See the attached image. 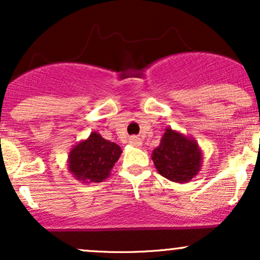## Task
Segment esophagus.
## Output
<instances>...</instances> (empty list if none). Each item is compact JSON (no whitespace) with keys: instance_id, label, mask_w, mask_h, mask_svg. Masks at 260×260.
<instances>
[{"instance_id":"1","label":"esophagus","mask_w":260,"mask_h":260,"mask_svg":"<svg viewBox=\"0 0 260 260\" xmlns=\"http://www.w3.org/2000/svg\"><path fill=\"white\" fill-rule=\"evenodd\" d=\"M129 144L133 145V147L138 148V147H140V145L143 144V142H142V139L138 138V137H131V138H129Z\"/></svg>"}]
</instances>
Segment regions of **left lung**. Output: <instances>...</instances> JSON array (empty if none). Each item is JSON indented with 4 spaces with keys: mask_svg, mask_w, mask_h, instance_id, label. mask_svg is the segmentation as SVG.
<instances>
[{
    "mask_svg": "<svg viewBox=\"0 0 260 260\" xmlns=\"http://www.w3.org/2000/svg\"><path fill=\"white\" fill-rule=\"evenodd\" d=\"M151 159L161 176L177 183H187L201 171L203 151L194 138L168 127Z\"/></svg>",
    "mask_w": 260,
    "mask_h": 260,
    "instance_id": "1",
    "label": "left lung"
}]
</instances>
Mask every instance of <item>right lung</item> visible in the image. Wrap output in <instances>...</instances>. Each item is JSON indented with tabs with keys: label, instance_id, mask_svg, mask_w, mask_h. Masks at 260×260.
Returning a JSON list of instances; mask_svg holds the SVG:
<instances>
[{
	"label": "right lung",
	"instance_id": "obj_1",
	"mask_svg": "<svg viewBox=\"0 0 260 260\" xmlns=\"http://www.w3.org/2000/svg\"><path fill=\"white\" fill-rule=\"evenodd\" d=\"M122 154L116 143L104 139L101 134L91 132L80 140L68 154V171L82 183H99L105 181Z\"/></svg>",
	"mask_w": 260,
	"mask_h": 260
}]
</instances>
